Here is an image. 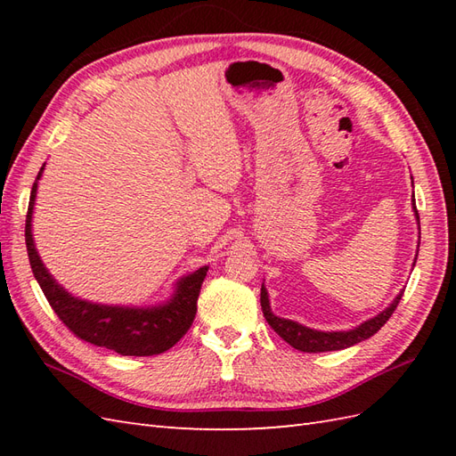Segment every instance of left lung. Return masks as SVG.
<instances>
[{
    "instance_id": "8db88e82",
    "label": "left lung",
    "mask_w": 456,
    "mask_h": 456,
    "mask_svg": "<svg viewBox=\"0 0 456 456\" xmlns=\"http://www.w3.org/2000/svg\"><path fill=\"white\" fill-rule=\"evenodd\" d=\"M415 206V203H413ZM415 216H418L419 221V213L415 209ZM403 292L394 299L392 305L388 309H384L382 314H378L376 317L368 319L362 325H358L351 331H331V333H325V331H314V329L299 325L296 322H289V319H282V317H276L273 314V309H270L268 304V294L265 286L260 288V305H263V314L266 317L268 325L274 329V331L284 338L288 345H292L294 348L302 353H325V351H341V348L346 346H353L356 343L364 341V338L372 337L378 329L384 327V323L388 322L392 317V314L395 312V307H398L400 299H402Z\"/></svg>"
}]
</instances>
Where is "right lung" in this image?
<instances>
[{
  "mask_svg": "<svg viewBox=\"0 0 456 456\" xmlns=\"http://www.w3.org/2000/svg\"><path fill=\"white\" fill-rule=\"evenodd\" d=\"M43 168L38 170V176L31 190V200H28L25 243L33 274L58 319L82 341L95 346H105L123 356H152L168 351L188 333V329L193 323V317L198 312L200 289L203 278L208 274V266L182 278L176 294L167 305L160 307L139 309L98 305L70 296L48 274L41 256L37 255L31 235L37 182L41 178Z\"/></svg>",
  "mask_w": 456,
  "mask_h": 456,
  "instance_id": "add662e5",
  "label": "right lung"
}]
</instances>
